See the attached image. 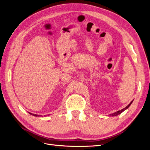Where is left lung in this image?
Wrapping results in <instances>:
<instances>
[{
	"instance_id": "1",
	"label": "left lung",
	"mask_w": 150,
	"mask_h": 150,
	"mask_svg": "<svg viewBox=\"0 0 150 150\" xmlns=\"http://www.w3.org/2000/svg\"><path fill=\"white\" fill-rule=\"evenodd\" d=\"M133 101H131L129 104H128V106H127L126 108H123V109H122V110H120V111H116V112H114V113H112V114H111L110 115V116H117V115H119L120 114H121V112H123L125 110H126V109H128L129 107V106L131 105V103H133Z\"/></svg>"
}]
</instances>
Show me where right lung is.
<instances>
[{
    "mask_svg": "<svg viewBox=\"0 0 150 150\" xmlns=\"http://www.w3.org/2000/svg\"><path fill=\"white\" fill-rule=\"evenodd\" d=\"M29 114H30V115H33V116H40L39 115H35V114H32V113H30V112H29ZM45 116V115H44Z\"/></svg>",
    "mask_w": 150,
    "mask_h": 150,
    "instance_id": "add662e5",
    "label": "right lung"
}]
</instances>
